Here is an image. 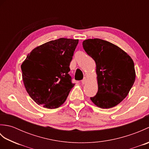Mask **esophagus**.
<instances>
[{
	"label": "esophagus",
	"instance_id": "1",
	"mask_svg": "<svg viewBox=\"0 0 149 149\" xmlns=\"http://www.w3.org/2000/svg\"><path fill=\"white\" fill-rule=\"evenodd\" d=\"M87 81H88V79H87V78H86V77H84V79H83V80L82 81V83H83V84H86V83H87Z\"/></svg>",
	"mask_w": 149,
	"mask_h": 149
}]
</instances>
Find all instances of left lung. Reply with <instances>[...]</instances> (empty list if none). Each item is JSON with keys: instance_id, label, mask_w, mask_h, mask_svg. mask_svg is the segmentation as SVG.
Masks as SVG:
<instances>
[{"instance_id": "8db88e82", "label": "left lung", "mask_w": 149, "mask_h": 149, "mask_svg": "<svg viewBox=\"0 0 149 149\" xmlns=\"http://www.w3.org/2000/svg\"><path fill=\"white\" fill-rule=\"evenodd\" d=\"M83 45L96 63L98 91L91 100L102 109L116 106L127 97L135 81L133 60L119 47L105 40L88 39Z\"/></svg>"}]
</instances>
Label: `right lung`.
Listing matches in <instances>:
<instances>
[{
    "instance_id": "right-lung-1",
    "label": "right lung",
    "mask_w": 149,
    "mask_h": 149,
    "mask_svg": "<svg viewBox=\"0 0 149 149\" xmlns=\"http://www.w3.org/2000/svg\"><path fill=\"white\" fill-rule=\"evenodd\" d=\"M79 40L59 38L34 48L22 62L27 92L38 105L56 109L66 100L74 84L68 74Z\"/></svg>"
}]
</instances>
